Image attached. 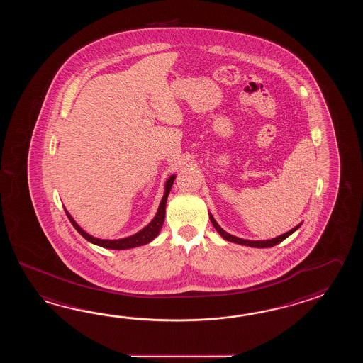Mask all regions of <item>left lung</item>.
<instances>
[{
    "label": "left lung",
    "mask_w": 363,
    "mask_h": 363,
    "mask_svg": "<svg viewBox=\"0 0 363 363\" xmlns=\"http://www.w3.org/2000/svg\"><path fill=\"white\" fill-rule=\"evenodd\" d=\"M208 218H210V220H211V223L214 225V228H216V232H218V233H219L224 240L231 241V242H236V244H240V245H247V247H274V245H277L279 242H281L283 240H286L288 236H291V235H292L296 230H298V228H300V225H301V223L298 224V225H296V227L292 228L291 231L286 232V233L280 235L278 238H274V239L271 240H257V241H255V240L240 239V238H236V236H233V235H230L228 232L224 231L223 228H222L219 224L216 223L214 216H211L210 213H208Z\"/></svg>",
    "instance_id": "obj_1"
}]
</instances>
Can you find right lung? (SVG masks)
I'll list each match as a JSON object with an SVG mask.
<instances>
[{
	"mask_svg": "<svg viewBox=\"0 0 363 363\" xmlns=\"http://www.w3.org/2000/svg\"><path fill=\"white\" fill-rule=\"evenodd\" d=\"M177 178V175H171L170 178L166 180V184H164V193H163L162 200L160 203V208L157 210V214H155L153 220L150 223L145 225L141 231L128 236V238H123V239L116 240H105L99 239V238H94L92 235H89L88 232H85L79 224L74 220V218L71 216L69 211L65 208V213L69 219L71 224L74 225V228L77 230L85 240H88L89 242H92L94 245H99V247H106V249H114V250H124V249H132V247H141V245H145L149 244L152 240H155L158 233L162 228L163 222H164V214H166V202H167V197H169V193L171 191V186L174 184V180Z\"/></svg>",
	"mask_w": 363,
	"mask_h": 363,
	"instance_id": "1",
	"label": "right lung"
}]
</instances>
